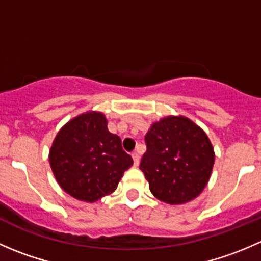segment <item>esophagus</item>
Instances as JSON below:
<instances>
[{"mask_svg": "<svg viewBox=\"0 0 261 261\" xmlns=\"http://www.w3.org/2000/svg\"><path fill=\"white\" fill-rule=\"evenodd\" d=\"M133 159H134V165L135 167H138L139 163H140V155L138 154V152H133Z\"/></svg>", "mask_w": 261, "mask_h": 261, "instance_id": "34e87169", "label": "esophagus"}]
</instances>
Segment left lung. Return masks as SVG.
<instances>
[{"instance_id": "obj_1", "label": "left lung", "mask_w": 261, "mask_h": 261, "mask_svg": "<svg viewBox=\"0 0 261 261\" xmlns=\"http://www.w3.org/2000/svg\"><path fill=\"white\" fill-rule=\"evenodd\" d=\"M140 169L151 193L169 204L196 198L211 175L215 152L201 127L183 116L152 123L145 135Z\"/></svg>"}]
</instances>
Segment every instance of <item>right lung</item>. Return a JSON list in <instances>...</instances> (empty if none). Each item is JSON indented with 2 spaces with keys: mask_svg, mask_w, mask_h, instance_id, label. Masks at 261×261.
<instances>
[{
  "mask_svg": "<svg viewBox=\"0 0 261 261\" xmlns=\"http://www.w3.org/2000/svg\"><path fill=\"white\" fill-rule=\"evenodd\" d=\"M49 160L59 186L84 202L112 193L134 163L121 139L107 130L106 117L99 112H87L69 121L58 133Z\"/></svg>",
  "mask_w": 261,
  "mask_h": 261,
  "instance_id": "obj_1",
  "label": "right lung"
}]
</instances>
